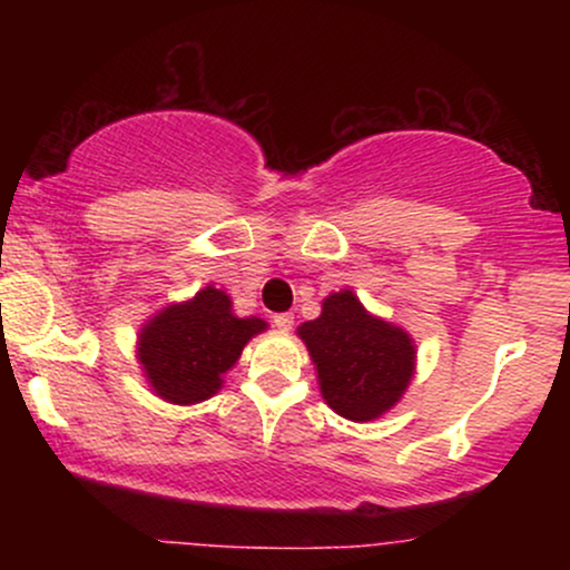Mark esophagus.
<instances>
[{
  "label": "esophagus",
  "mask_w": 570,
  "mask_h": 570,
  "mask_svg": "<svg viewBox=\"0 0 570 570\" xmlns=\"http://www.w3.org/2000/svg\"><path fill=\"white\" fill-rule=\"evenodd\" d=\"M273 324H276L278 332H289L294 326V316L292 313H278V316H273Z\"/></svg>",
  "instance_id": "obj_1"
}]
</instances>
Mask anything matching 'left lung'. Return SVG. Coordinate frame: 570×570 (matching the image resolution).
<instances>
[{
    "instance_id": "obj_1",
    "label": "left lung",
    "mask_w": 570,
    "mask_h": 570,
    "mask_svg": "<svg viewBox=\"0 0 570 570\" xmlns=\"http://www.w3.org/2000/svg\"><path fill=\"white\" fill-rule=\"evenodd\" d=\"M324 402L353 423L394 410L415 377V340L370 313L351 289L324 297L322 316L297 326Z\"/></svg>"
}]
</instances>
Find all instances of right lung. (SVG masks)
Listing matches in <instances>:
<instances>
[{
    "mask_svg": "<svg viewBox=\"0 0 570 570\" xmlns=\"http://www.w3.org/2000/svg\"><path fill=\"white\" fill-rule=\"evenodd\" d=\"M265 330L263 318L235 316L230 294L206 284L141 324L136 362L155 396L187 407L217 394L248 340Z\"/></svg>",
    "mask_w": 570,
    "mask_h": 570,
    "instance_id": "1",
    "label": "right lung"
}]
</instances>
